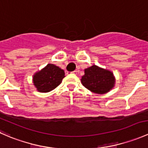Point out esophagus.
Here are the masks:
<instances>
[{
  "instance_id": "1",
  "label": "esophagus",
  "mask_w": 148,
  "mask_h": 148,
  "mask_svg": "<svg viewBox=\"0 0 148 148\" xmlns=\"http://www.w3.org/2000/svg\"><path fill=\"white\" fill-rule=\"evenodd\" d=\"M72 74H77V71H72Z\"/></svg>"
}]
</instances>
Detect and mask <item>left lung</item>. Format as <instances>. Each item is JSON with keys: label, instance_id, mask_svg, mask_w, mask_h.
Instances as JSON below:
<instances>
[{"label": "left lung", "instance_id": "obj_1", "mask_svg": "<svg viewBox=\"0 0 148 148\" xmlns=\"http://www.w3.org/2000/svg\"><path fill=\"white\" fill-rule=\"evenodd\" d=\"M81 82L93 93L104 95L114 88L115 77L110 70L92 65L84 69V75L82 77Z\"/></svg>", "mask_w": 148, "mask_h": 148}]
</instances>
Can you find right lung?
I'll return each mask as SVG.
<instances>
[{"mask_svg":"<svg viewBox=\"0 0 148 148\" xmlns=\"http://www.w3.org/2000/svg\"><path fill=\"white\" fill-rule=\"evenodd\" d=\"M64 75L63 69L53 64H48L33 75V83L38 92L46 93L57 87L65 77Z\"/></svg>","mask_w":148,"mask_h":148,"instance_id":"right-lung-1","label":"right lung"}]
</instances>
